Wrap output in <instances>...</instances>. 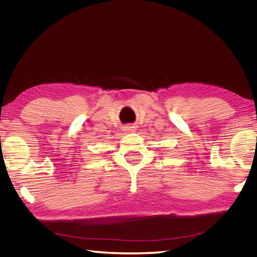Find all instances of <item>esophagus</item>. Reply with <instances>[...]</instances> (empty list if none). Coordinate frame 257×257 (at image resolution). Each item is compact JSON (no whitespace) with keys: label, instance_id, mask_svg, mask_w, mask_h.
<instances>
[{"label":"esophagus","instance_id":"34e87169","mask_svg":"<svg viewBox=\"0 0 257 257\" xmlns=\"http://www.w3.org/2000/svg\"><path fill=\"white\" fill-rule=\"evenodd\" d=\"M123 130L125 133H133L135 132V125H125Z\"/></svg>","mask_w":257,"mask_h":257}]
</instances>
